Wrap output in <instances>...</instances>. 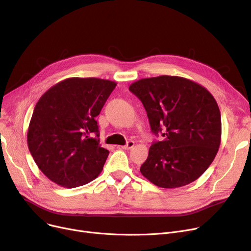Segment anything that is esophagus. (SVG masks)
<instances>
[{
    "label": "esophagus",
    "instance_id": "34e87169",
    "mask_svg": "<svg viewBox=\"0 0 251 251\" xmlns=\"http://www.w3.org/2000/svg\"><path fill=\"white\" fill-rule=\"evenodd\" d=\"M133 147H134V142L129 141V142H127V144L126 146L122 147V149H124V150H131Z\"/></svg>",
    "mask_w": 251,
    "mask_h": 251
}]
</instances>
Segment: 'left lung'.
Returning <instances> with one entry per match:
<instances>
[{
    "label": "left lung",
    "mask_w": 251,
    "mask_h": 251,
    "mask_svg": "<svg viewBox=\"0 0 251 251\" xmlns=\"http://www.w3.org/2000/svg\"><path fill=\"white\" fill-rule=\"evenodd\" d=\"M129 91L147 110L154 142L142 175L162 188L197 180L213 161L221 140V117L212 95L196 81L173 75L138 79Z\"/></svg>",
    "instance_id": "8db88e82"
}]
</instances>
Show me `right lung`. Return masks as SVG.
Returning <instances> with one entry per match:
<instances>
[{
  "label": "right lung",
  "instance_id": "1",
  "mask_svg": "<svg viewBox=\"0 0 251 251\" xmlns=\"http://www.w3.org/2000/svg\"><path fill=\"white\" fill-rule=\"evenodd\" d=\"M117 83L97 77H70L37 102L27 129V147L42 173L73 188L101 173L109 151L100 145L96 118Z\"/></svg>",
  "mask_w": 251,
  "mask_h": 251
}]
</instances>
